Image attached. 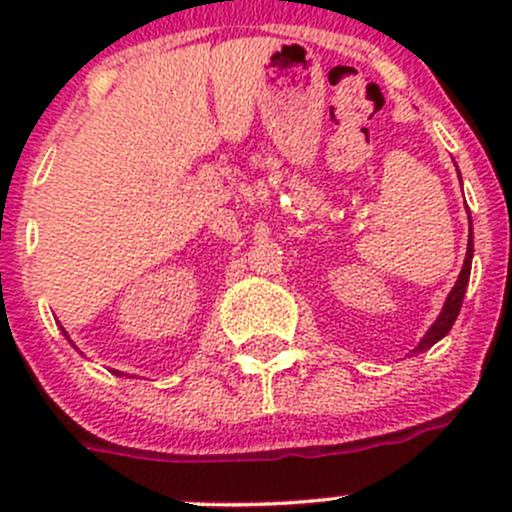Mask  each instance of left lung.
<instances>
[{"mask_svg": "<svg viewBox=\"0 0 512 512\" xmlns=\"http://www.w3.org/2000/svg\"><path fill=\"white\" fill-rule=\"evenodd\" d=\"M458 175H461V173H458ZM468 220H471V213H468ZM471 262H473V227H471V232H468V250H466V260H463V267H461V275H458L456 285H453L451 292H448L446 302H443L441 314H438L436 322L428 327V332L423 334L421 342H418V347L414 349V354L426 352V349H431L433 344L441 342V339L446 337L448 332H451L453 322H456L458 312H461L463 294H466L468 280H471Z\"/></svg>", "mask_w": 512, "mask_h": 512, "instance_id": "obj_1", "label": "left lung"}]
</instances>
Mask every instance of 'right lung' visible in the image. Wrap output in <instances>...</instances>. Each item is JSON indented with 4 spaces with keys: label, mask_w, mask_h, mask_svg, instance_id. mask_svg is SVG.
<instances>
[{
    "label": "right lung",
    "mask_w": 512,
    "mask_h": 512,
    "mask_svg": "<svg viewBox=\"0 0 512 512\" xmlns=\"http://www.w3.org/2000/svg\"><path fill=\"white\" fill-rule=\"evenodd\" d=\"M61 332H64V329H61ZM66 334V332H64ZM66 339H69V334H66ZM69 342H71V339H69ZM74 347H76V344H74ZM113 374H116V376H121V371H113Z\"/></svg>",
    "instance_id": "obj_1"
}]
</instances>
